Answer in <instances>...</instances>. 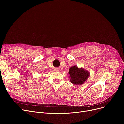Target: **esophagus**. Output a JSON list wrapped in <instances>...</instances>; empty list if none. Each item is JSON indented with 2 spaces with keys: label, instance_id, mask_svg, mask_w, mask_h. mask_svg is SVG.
Listing matches in <instances>:
<instances>
[{
  "label": "esophagus",
  "instance_id": "34e87169",
  "mask_svg": "<svg viewBox=\"0 0 124 124\" xmlns=\"http://www.w3.org/2000/svg\"><path fill=\"white\" fill-rule=\"evenodd\" d=\"M55 71H58V69H55Z\"/></svg>",
  "mask_w": 124,
  "mask_h": 124
}]
</instances>
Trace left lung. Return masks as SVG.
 <instances>
[{"label": "left lung", "mask_w": 124, "mask_h": 124, "mask_svg": "<svg viewBox=\"0 0 124 124\" xmlns=\"http://www.w3.org/2000/svg\"><path fill=\"white\" fill-rule=\"evenodd\" d=\"M70 81L74 85H82L90 76V73L83 68H78L76 65L71 66L68 72Z\"/></svg>", "instance_id": "left-lung-1"}]
</instances>
